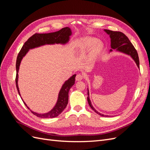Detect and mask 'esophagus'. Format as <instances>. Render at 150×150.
<instances>
[{
    "label": "esophagus",
    "instance_id": "1",
    "mask_svg": "<svg viewBox=\"0 0 150 150\" xmlns=\"http://www.w3.org/2000/svg\"><path fill=\"white\" fill-rule=\"evenodd\" d=\"M83 76L81 74H78L76 75V80L78 81H81L83 79Z\"/></svg>",
    "mask_w": 150,
    "mask_h": 150
}]
</instances>
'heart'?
I'll return each mask as SVG.
<instances>
[{"label":"heart","mask_w":150,"mask_h":150,"mask_svg":"<svg viewBox=\"0 0 150 150\" xmlns=\"http://www.w3.org/2000/svg\"><path fill=\"white\" fill-rule=\"evenodd\" d=\"M85 46L87 49L91 48V55L92 57L96 56L101 52L103 48V44L100 40L94 38H88L85 40Z\"/></svg>","instance_id":"obj_1"}]
</instances>
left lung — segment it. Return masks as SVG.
Instances as JSON below:
<instances>
[{"instance_id": "8db88e82", "label": "left lung", "mask_w": 150, "mask_h": 150, "mask_svg": "<svg viewBox=\"0 0 150 150\" xmlns=\"http://www.w3.org/2000/svg\"><path fill=\"white\" fill-rule=\"evenodd\" d=\"M104 32H106L109 35H110L111 39V47L112 49L110 50V52L112 51V49H116V51L124 53L127 55L130 56L132 57L134 61V62L137 64L138 68H139V57L137 51V50L135 49L134 47L133 46V44H131L130 40L128 38L127 36H126L125 34H124L121 32L118 31H112L108 29H104ZM88 102L90 107L91 108L92 110L94 111L95 112H96L98 115H100L101 116L104 117H109L110 116L108 115H104L101 114L99 112H98L97 110L94 109V108L93 106L91 101L89 99V89L88 88Z\"/></svg>"}]
</instances>
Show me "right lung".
I'll return each mask as SVG.
<instances>
[{"label": "right lung", "mask_w": 150, "mask_h": 150, "mask_svg": "<svg viewBox=\"0 0 150 150\" xmlns=\"http://www.w3.org/2000/svg\"><path fill=\"white\" fill-rule=\"evenodd\" d=\"M72 34V31L69 28H64L54 33H51L47 34H34L32 35L30 38L24 43L22 49L18 54L16 61V87L18 91V93L21 96V94L19 92V89L18 87V72H19V66L21 64V61L25 54L28 52L29 50L31 49H34L35 47H38L41 46H44L46 44H66L69 42L70 35ZM76 74L72 75L69 79L65 81L63 84L62 88L60 90L58 95V99L56 105L49 112L44 114H39L35 112H34L30 110V108L27 106V104L23 101L25 105L27 106L29 110L33 113L34 115L41 118H53V117H57L61 113L64 111L66 108L67 104L68 103V94L71 88L75 83V78Z\"/></svg>", "instance_id": "obj_1"}]
</instances>
